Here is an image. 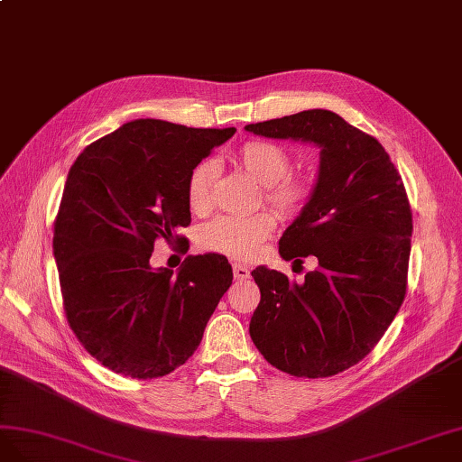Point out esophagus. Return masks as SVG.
I'll return each mask as SVG.
<instances>
[{"instance_id": "1", "label": "esophagus", "mask_w": 462, "mask_h": 462, "mask_svg": "<svg viewBox=\"0 0 462 462\" xmlns=\"http://www.w3.org/2000/svg\"><path fill=\"white\" fill-rule=\"evenodd\" d=\"M232 273H234V279H236V281H245V279H249V269L244 267V265H240V263H234V265H232Z\"/></svg>"}]
</instances>
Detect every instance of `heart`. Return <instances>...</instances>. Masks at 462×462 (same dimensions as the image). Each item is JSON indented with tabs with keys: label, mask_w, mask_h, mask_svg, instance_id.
Returning <instances> with one entry per match:
<instances>
[{
	"label": "heart",
	"mask_w": 462,
	"mask_h": 462,
	"mask_svg": "<svg viewBox=\"0 0 462 462\" xmlns=\"http://www.w3.org/2000/svg\"><path fill=\"white\" fill-rule=\"evenodd\" d=\"M238 164L245 174L263 186L265 201L282 217H294L306 207L311 186L310 181L288 174L292 168V158L269 141H247L238 151ZM217 166L201 162L188 181V205L193 213H205L210 207V189H213ZM276 228V220L271 213L257 215H222L203 226L199 242L207 252L228 255L234 259L254 257L261 244Z\"/></svg>",
	"instance_id": "obj_1"
}]
</instances>
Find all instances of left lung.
Instances as JSON below:
<instances>
[{
  "label": "left lung",
  "instance_id": "left-lung-1",
  "mask_svg": "<svg viewBox=\"0 0 462 462\" xmlns=\"http://www.w3.org/2000/svg\"><path fill=\"white\" fill-rule=\"evenodd\" d=\"M271 139L313 143L319 176L279 242L282 259H318L304 282L257 267L254 345L276 370L331 377L374 350L397 315L411 259L412 210L381 143L331 110H304L245 125Z\"/></svg>",
  "mask_w": 462,
  "mask_h": 462
}]
</instances>
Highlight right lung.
Instances as JSON below:
<instances>
[{
	"label": "right lung",
	"mask_w": 462,
	"mask_h": 462,
	"mask_svg": "<svg viewBox=\"0 0 462 462\" xmlns=\"http://www.w3.org/2000/svg\"><path fill=\"white\" fill-rule=\"evenodd\" d=\"M236 134L162 120L127 122L77 156L54 222L65 318L108 370L168 375L199 346L232 284L228 259L188 255L180 271L152 269L154 242L180 244L189 176Z\"/></svg>",
	"instance_id": "1"
}]
</instances>
